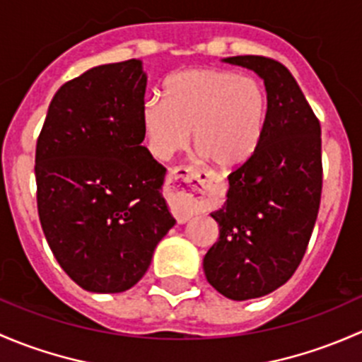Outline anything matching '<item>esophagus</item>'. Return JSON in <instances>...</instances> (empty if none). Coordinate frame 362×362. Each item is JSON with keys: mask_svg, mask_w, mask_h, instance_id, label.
<instances>
[{"mask_svg": "<svg viewBox=\"0 0 362 362\" xmlns=\"http://www.w3.org/2000/svg\"><path fill=\"white\" fill-rule=\"evenodd\" d=\"M169 185L173 186V214L177 223H186L199 202L206 197L212 181L197 169H176L169 174Z\"/></svg>", "mask_w": 362, "mask_h": 362, "instance_id": "1", "label": "esophagus"}]
</instances>
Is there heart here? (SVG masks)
Returning a JSON list of instances; mask_svg holds the SVG:
<instances>
[{
  "label": "heart",
  "mask_w": 362,
  "mask_h": 362,
  "mask_svg": "<svg viewBox=\"0 0 362 362\" xmlns=\"http://www.w3.org/2000/svg\"><path fill=\"white\" fill-rule=\"evenodd\" d=\"M268 99L252 76L228 69L189 68L163 85V99L144 100L143 134L150 153L169 160L189 144L218 170L244 165L262 141Z\"/></svg>",
  "instance_id": "b5f03b06"
}]
</instances>
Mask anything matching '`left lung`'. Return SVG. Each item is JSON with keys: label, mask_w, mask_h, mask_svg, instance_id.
<instances>
[{"label": "left lung", "mask_w": 362, "mask_h": 362, "mask_svg": "<svg viewBox=\"0 0 362 362\" xmlns=\"http://www.w3.org/2000/svg\"><path fill=\"white\" fill-rule=\"evenodd\" d=\"M223 62L255 71L268 99L258 150L228 176L226 202L211 212L219 237L204 256L209 284L244 301L286 284L307 251L322 189L320 125L281 62L259 55Z\"/></svg>", "instance_id": "8db88e82"}]
</instances>
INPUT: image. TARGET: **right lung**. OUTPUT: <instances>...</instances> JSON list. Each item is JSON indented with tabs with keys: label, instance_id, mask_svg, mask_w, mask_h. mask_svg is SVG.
<instances>
[{
	"label": "right lung",
	"instance_id": "add662e5",
	"mask_svg": "<svg viewBox=\"0 0 362 362\" xmlns=\"http://www.w3.org/2000/svg\"><path fill=\"white\" fill-rule=\"evenodd\" d=\"M143 61L103 64L55 92L36 144L40 223L62 270L90 293L141 281L176 225L165 169L143 146Z\"/></svg>",
	"mask_w": 362,
	"mask_h": 362
}]
</instances>
